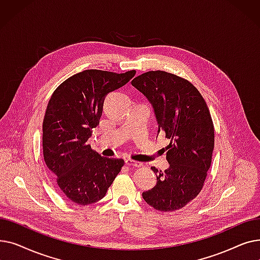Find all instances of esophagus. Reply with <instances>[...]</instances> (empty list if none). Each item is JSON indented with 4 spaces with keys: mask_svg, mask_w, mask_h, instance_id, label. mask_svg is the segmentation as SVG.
Masks as SVG:
<instances>
[{
    "mask_svg": "<svg viewBox=\"0 0 260 260\" xmlns=\"http://www.w3.org/2000/svg\"><path fill=\"white\" fill-rule=\"evenodd\" d=\"M125 163H126L127 166H129V167H135V168H139V167L142 166L141 162L135 161V160H133V159H131V158H126V159H125Z\"/></svg>",
    "mask_w": 260,
    "mask_h": 260,
    "instance_id": "obj_1",
    "label": "esophagus"
}]
</instances>
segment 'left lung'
Returning a JSON list of instances; mask_svg holds the SVG:
<instances>
[{
    "instance_id": "1",
    "label": "left lung",
    "mask_w": 260,
    "mask_h": 260,
    "mask_svg": "<svg viewBox=\"0 0 260 260\" xmlns=\"http://www.w3.org/2000/svg\"><path fill=\"white\" fill-rule=\"evenodd\" d=\"M132 85L153 104L158 133L171 139L166 147L170 168H151L157 184L142 197L155 210H180L198 196L211 167L215 134L209 107L189 81L167 72L144 73Z\"/></svg>"
}]
</instances>
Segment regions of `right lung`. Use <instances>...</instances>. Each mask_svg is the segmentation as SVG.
Listing matches in <instances>:
<instances>
[{"label":"right lung","mask_w":260,"mask_h":260,"mask_svg":"<svg viewBox=\"0 0 260 260\" xmlns=\"http://www.w3.org/2000/svg\"><path fill=\"white\" fill-rule=\"evenodd\" d=\"M136 71L78 73L53 91L43 120V155L54 184L68 199L86 206L102 199L124 160L101 157L87 143L99 124L105 95L125 85Z\"/></svg>","instance_id":"obj_1"}]
</instances>
